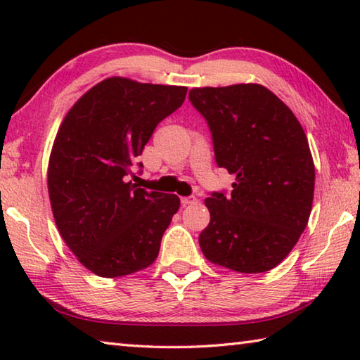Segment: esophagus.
<instances>
[{"label": "esophagus", "instance_id": "1", "mask_svg": "<svg viewBox=\"0 0 360 360\" xmlns=\"http://www.w3.org/2000/svg\"><path fill=\"white\" fill-rule=\"evenodd\" d=\"M181 203H182V206H188V205L198 203V200H197V197H193V195H191V197H182L181 198Z\"/></svg>", "mask_w": 360, "mask_h": 360}]
</instances>
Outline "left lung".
Returning a JSON list of instances; mask_svg holds the SVG:
<instances>
[{"label":"left lung","instance_id":"1","mask_svg":"<svg viewBox=\"0 0 360 360\" xmlns=\"http://www.w3.org/2000/svg\"><path fill=\"white\" fill-rule=\"evenodd\" d=\"M208 122L216 163L235 174L231 192L205 200V257L238 273H264L288 257L307 227L314 163L294 112L259 84L192 89Z\"/></svg>","mask_w":360,"mask_h":360}]
</instances>
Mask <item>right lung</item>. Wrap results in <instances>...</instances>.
<instances>
[{"label": "right lung", "mask_w": 360, "mask_h": 360, "mask_svg": "<svg viewBox=\"0 0 360 360\" xmlns=\"http://www.w3.org/2000/svg\"><path fill=\"white\" fill-rule=\"evenodd\" d=\"M186 94L179 85L108 77L65 115L49 158V198L62 238L95 275H131L157 259L179 197L144 191L129 176Z\"/></svg>", "instance_id": "right-lung-1"}]
</instances>
